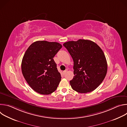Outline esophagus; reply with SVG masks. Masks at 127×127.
<instances>
[{
	"label": "esophagus",
	"mask_w": 127,
	"mask_h": 127,
	"mask_svg": "<svg viewBox=\"0 0 127 127\" xmlns=\"http://www.w3.org/2000/svg\"><path fill=\"white\" fill-rule=\"evenodd\" d=\"M67 69H66L65 70H64L63 72V74H65L66 72H67Z\"/></svg>",
	"instance_id": "obj_1"
}]
</instances>
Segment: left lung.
<instances>
[{
  "label": "left lung",
  "mask_w": 127,
  "mask_h": 127,
  "mask_svg": "<svg viewBox=\"0 0 127 127\" xmlns=\"http://www.w3.org/2000/svg\"><path fill=\"white\" fill-rule=\"evenodd\" d=\"M74 62L72 88L82 94L95 90L106 74L107 65L103 52L95 42L79 39L63 44Z\"/></svg>",
  "instance_id": "left-lung-1"
}]
</instances>
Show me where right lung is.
I'll use <instances>...</instances> for the list:
<instances>
[{
	"label": "right lung",
	"mask_w": 127,
	"mask_h": 127,
	"mask_svg": "<svg viewBox=\"0 0 127 127\" xmlns=\"http://www.w3.org/2000/svg\"><path fill=\"white\" fill-rule=\"evenodd\" d=\"M62 47L57 42L38 41L27 50L22 62V73L35 92L49 95L57 89L61 76L53 58Z\"/></svg>",
	"instance_id": "add662e5"
}]
</instances>
